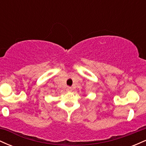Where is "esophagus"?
I'll return each mask as SVG.
<instances>
[{
	"instance_id": "obj_1",
	"label": "esophagus",
	"mask_w": 146,
	"mask_h": 146,
	"mask_svg": "<svg viewBox=\"0 0 146 146\" xmlns=\"http://www.w3.org/2000/svg\"><path fill=\"white\" fill-rule=\"evenodd\" d=\"M66 90H67V92H71L73 89H72L71 87H68V88H66Z\"/></svg>"
}]
</instances>
